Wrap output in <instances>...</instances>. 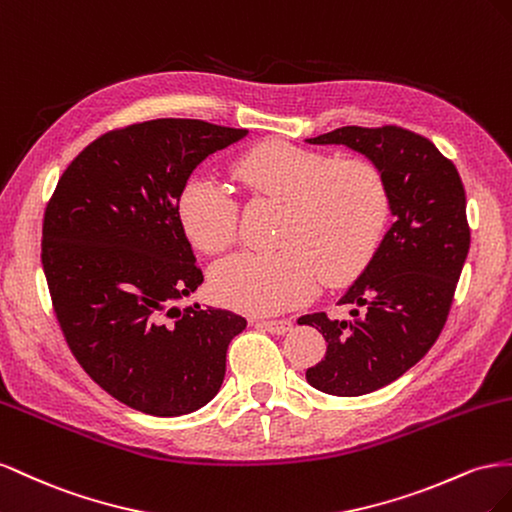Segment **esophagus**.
Segmentation results:
<instances>
[{
  "mask_svg": "<svg viewBox=\"0 0 512 512\" xmlns=\"http://www.w3.org/2000/svg\"><path fill=\"white\" fill-rule=\"evenodd\" d=\"M259 328L268 330L270 334H287L291 330L289 319H270V321H259Z\"/></svg>",
  "mask_w": 512,
  "mask_h": 512,
  "instance_id": "34e87169",
  "label": "esophagus"
}]
</instances>
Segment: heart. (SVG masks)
I'll list each match as a JSON object with an SVG mask.
<instances>
[{
    "label": "heart",
    "instance_id": "heart-1",
    "mask_svg": "<svg viewBox=\"0 0 512 512\" xmlns=\"http://www.w3.org/2000/svg\"><path fill=\"white\" fill-rule=\"evenodd\" d=\"M233 175L248 193L285 201L274 253H238L212 268L216 302L270 315L309 300L319 281L339 285L369 264L388 218V191L367 160H332L287 141L244 152ZM180 225L197 248L221 253L238 233V206L227 188L191 178L178 197Z\"/></svg>",
    "mask_w": 512,
    "mask_h": 512
}]
</instances>
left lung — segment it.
I'll return each instance as SVG.
<instances>
[{
  "label": "left lung",
  "mask_w": 512,
  "mask_h": 512,
  "mask_svg": "<svg viewBox=\"0 0 512 512\" xmlns=\"http://www.w3.org/2000/svg\"><path fill=\"white\" fill-rule=\"evenodd\" d=\"M306 143L345 145L371 160L394 216L337 302L349 306V317L298 319L328 343L306 382L334 397H360L410 371L440 337L470 251L465 191L457 167L429 139L399 126H343Z\"/></svg>",
  "instance_id": "1"
}]
</instances>
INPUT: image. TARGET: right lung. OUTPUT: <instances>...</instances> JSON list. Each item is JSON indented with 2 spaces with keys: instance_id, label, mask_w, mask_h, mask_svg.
<instances>
[{
  "instance_id": "add662e5",
  "label": "right lung",
  "mask_w": 512,
  "mask_h": 512,
  "mask_svg": "<svg viewBox=\"0 0 512 512\" xmlns=\"http://www.w3.org/2000/svg\"><path fill=\"white\" fill-rule=\"evenodd\" d=\"M248 135L201 120H152L102 135L57 182L42 225V268L64 337L111 397L150 416H184L225 379L246 319L180 311L203 283L180 225L191 173Z\"/></svg>"
}]
</instances>
